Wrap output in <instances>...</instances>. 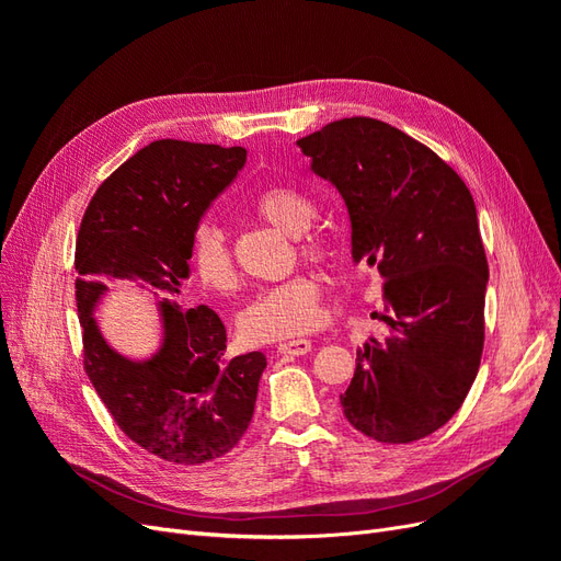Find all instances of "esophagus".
Returning a JSON list of instances; mask_svg holds the SVG:
<instances>
[{
  "mask_svg": "<svg viewBox=\"0 0 561 561\" xmlns=\"http://www.w3.org/2000/svg\"><path fill=\"white\" fill-rule=\"evenodd\" d=\"M311 351L309 339H293V342H283L278 346V353L283 355H307Z\"/></svg>",
  "mask_w": 561,
  "mask_h": 561,
  "instance_id": "esophagus-1",
  "label": "esophagus"
}]
</instances>
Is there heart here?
I'll use <instances>...</instances> for the list:
<instances>
[{
    "mask_svg": "<svg viewBox=\"0 0 561 561\" xmlns=\"http://www.w3.org/2000/svg\"><path fill=\"white\" fill-rule=\"evenodd\" d=\"M252 208L268 225L285 233H301L313 217V201L287 184H268L254 196ZM299 254L320 266H330L336 260V248L325 233H301ZM192 264L198 280L215 293L231 295L239 287L233 254L222 227L203 222L192 243ZM320 309V285L309 274H295L283 283L264 287L250 299L239 316V332L254 344L278 342L311 330Z\"/></svg>",
    "mask_w": 561,
    "mask_h": 561,
    "instance_id": "b5f03b06",
    "label": "heart"
}]
</instances>
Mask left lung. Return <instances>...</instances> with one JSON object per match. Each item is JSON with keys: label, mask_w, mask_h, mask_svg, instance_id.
<instances>
[{"label": "left lung", "mask_w": 561, "mask_h": 561, "mask_svg": "<svg viewBox=\"0 0 561 561\" xmlns=\"http://www.w3.org/2000/svg\"><path fill=\"white\" fill-rule=\"evenodd\" d=\"M297 145L346 201L353 260L383 278V332L358 351L344 416L377 443H414L458 412L482 360L489 264L472 194L379 118H339Z\"/></svg>", "instance_id": "1"}]
</instances>
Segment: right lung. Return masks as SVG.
<instances>
[{
	"label": "right lung",
	"instance_id": "1",
	"mask_svg": "<svg viewBox=\"0 0 561 561\" xmlns=\"http://www.w3.org/2000/svg\"><path fill=\"white\" fill-rule=\"evenodd\" d=\"M245 163L243 147L157 140L98 186L83 213L75 268L83 371L114 423L168 463L201 466L229 454L250 426L266 355L227 358L225 322L208 307L182 309L198 219ZM105 277H138L164 300V344L133 364L107 346L92 309Z\"/></svg>",
	"mask_w": 561,
	"mask_h": 561
}]
</instances>
